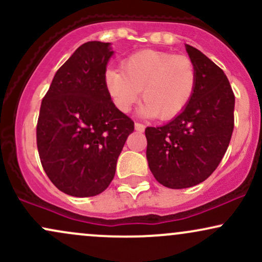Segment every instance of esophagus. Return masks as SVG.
Masks as SVG:
<instances>
[{
	"mask_svg": "<svg viewBox=\"0 0 262 262\" xmlns=\"http://www.w3.org/2000/svg\"><path fill=\"white\" fill-rule=\"evenodd\" d=\"M134 127H135V130H138V132H144V129H145V125L141 124V123H139V122H135Z\"/></svg>",
	"mask_w": 262,
	"mask_h": 262,
	"instance_id": "34e87169",
	"label": "esophagus"
}]
</instances>
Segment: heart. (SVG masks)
Returning a JSON list of instances; mask_svg holds the SVG:
<instances>
[{
  "mask_svg": "<svg viewBox=\"0 0 262 262\" xmlns=\"http://www.w3.org/2000/svg\"><path fill=\"white\" fill-rule=\"evenodd\" d=\"M197 71L185 55L159 50H140L122 61L121 69H108L104 87L114 106L128 112L143 89L141 112L161 121L175 118L193 96Z\"/></svg>",
  "mask_w": 262,
  "mask_h": 262,
  "instance_id": "1",
  "label": "heart"
}]
</instances>
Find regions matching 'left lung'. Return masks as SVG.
<instances>
[{
	"instance_id": "left-lung-1",
	"label": "left lung",
	"mask_w": 262,
	"mask_h": 262,
	"mask_svg": "<svg viewBox=\"0 0 262 262\" xmlns=\"http://www.w3.org/2000/svg\"><path fill=\"white\" fill-rule=\"evenodd\" d=\"M196 66L193 96L179 116L161 127H148L146 159L156 181L173 189L203 182L221 164L234 129L235 96L224 71L191 45Z\"/></svg>"
}]
</instances>
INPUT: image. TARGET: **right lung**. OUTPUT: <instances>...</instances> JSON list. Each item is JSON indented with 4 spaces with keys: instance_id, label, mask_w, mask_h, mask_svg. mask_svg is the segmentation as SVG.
Returning a JSON list of instances; mask_svg holds the SVG:
<instances>
[{
    "instance_id": "add662e5",
    "label": "right lung",
    "mask_w": 262,
    "mask_h": 262,
    "mask_svg": "<svg viewBox=\"0 0 262 262\" xmlns=\"http://www.w3.org/2000/svg\"><path fill=\"white\" fill-rule=\"evenodd\" d=\"M110 43L87 41L60 66L41 101L37 146L41 166L61 192L92 197L112 182L134 122L104 87Z\"/></svg>"
}]
</instances>
